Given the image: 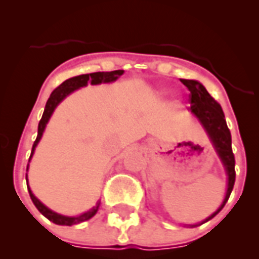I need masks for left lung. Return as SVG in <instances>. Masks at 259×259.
Here are the masks:
<instances>
[{
  "label": "left lung",
  "mask_w": 259,
  "mask_h": 259,
  "mask_svg": "<svg viewBox=\"0 0 259 259\" xmlns=\"http://www.w3.org/2000/svg\"><path fill=\"white\" fill-rule=\"evenodd\" d=\"M181 82L190 90L189 101L191 103V106L189 107L190 111L199 119V121L205 128L207 134L209 135L211 141L215 145V149L222 158L227 174H228V190H227L224 202L219 207L218 211L213 212L209 218L203 222L205 223L211 220L212 218H215L219 212L222 211L225 203L228 202L229 195L235 186V154L232 152L231 131L225 121V115L223 112L222 106L216 102L215 98H212L211 94L205 90L202 83L194 81V79H181Z\"/></svg>",
  "instance_id": "1"
}]
</instances>
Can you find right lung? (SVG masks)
I'll return each mask as SVG.
<instances>
[{
    "label": "right lung",
    "mask_w": 259,
    "mask_h": 259,
    "mask_svg": "<svg viewBox=\"0 0 259 259\" xmlns=\"http://www.w3.org/2000/svg\"><path fill=\"white\" fill-rule=\"evenodd\" d=\"M123 70H112V72H96V73H89V74H81V76H76V77H72V78L66 79L64 81L61 85H59L54 92L51 93L50 98H48L47 103H46V108H44V112H43V116H41L40 121H39V125H37V136H36V140L34 141V145H32V151H31V156L30 158L32 157L34 154L35 148H36L37 143L39 140L41 139V135H43L44 128L47 125L48 120H50L51 115L54 112V110L56 108V106L65 98L68 94H70L74 90L79 89V88H82V86L88 85V81L92 82V85H97V83H102V82H112L115 79L118 78L119 76L123 74ZM28 169V166H27ZM26 181H27V174H26ZM28 189V193H30V198L32 200V203L35 204L39 212H40L41 215H44L46 218L50 220V222L55 223L57 225H74V224H79V223L86 222V220H89L90 218L96 215L97 211H98V207H99V203H97L92 209H89L88 212L82 213V215L77 216V218H69V216H63V215H59L56 212L51 211L50 208H47L43 203L36 199L34 196V194L31 193L30 187L27 186Z\"/></svg>",
    "instance_id": "1"
}]
</instances>
